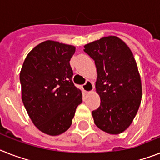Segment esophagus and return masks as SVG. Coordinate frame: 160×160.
<instances>
[{
    "instance_id": "1",
    "label": "esophagus",
    "mask_w": 160,
    "mask_h": 160,
    "mask_svg": "<svg viewBox=\"0 0 160 160\" xmlns=\"http://www.w3.org/2000/svg\"><path fill=\"white\" fill-rule=\"evenodd\" d=\"M93 88H94V86H93V84L91 82L90 80H87L86 83L83 85V89L85 92H91L93 91Z\"/></svg>"
}]
</instances>
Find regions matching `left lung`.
<instances>
[{
	"label": "left lung",
	"mask_w": 160,
	"mask_h": 160,
	"mask_svg": "<svg viewBox=\"0 0 160 160\" xmlns=\"http://www.w3.org/2000/svg\"><path fill=\"white\" fill-rule=\"evenodd\" d=\"M97 68L96 92L100 107L92 112L95 124L110 134H119L130 126L140 107L142 80L129 47L109 36L84 46Z\"/></svg>",
	"instance_id": "obj_1"
}]
</instances>
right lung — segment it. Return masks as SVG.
<instances>
[{
	"label": "right lung",
	"instance_id": "1",
	"mask_svg": "<svg viewBox=\"0 0 160 160\" xmlns=\"http://www.w3.org/2000/svg\"><path fill=\"white\" fill-rule=\"evenodd\" d=\"M76 47L46 41L29 52L20 72L22 101L34 125L58 136L72 125L82 92L72 82L70 60Z\"/></svg>",
	"mask_w": 160,
	"mask_h": 160
}]
</instances>
